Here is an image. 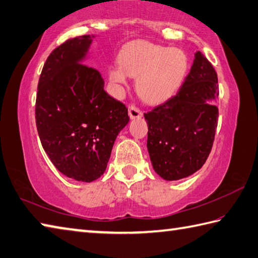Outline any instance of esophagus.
Instances as JSON below:
<instances>
[{
  "label": "esophagus",
  "instance_id": "obj_1",
  "mask_svg": "<svg viewBox=\"0 0 258 258\" xmlns=\"http://www.w3.org/2000/svg\"><path fill=\"white\" fill-rule=\"evenodd\" d=\"M128 115L131 119H135V118H141L143 116L142 110L140 108L136 107L135 105H131L128 107Z\"/></svg>",
  "mask_w": 258,
  "mask_h": 258
}]
</instances>
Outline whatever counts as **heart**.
<instances>
[{
  "instance_id": "b5f03b06",
  "label": "heart",
  "mask_w": 258,
  "mask_h": 258,
  "mask_svg": "<svg viewBox=\"0 0 258 258\" xmlns=\"http://www.w3.org/2000/svg\"><path fill=\"white\" fill-rule=\"evenodd\" d=\"M118 63L108 68V79L116 88L127 85V76L136 78V89L144 102H168L182 86L189 70V57L179 48L146 41L133 42L118 54Z\"/></svg>"
}]
</instances>
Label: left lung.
<instances>
[{
	"mask_svg": "<svg viewBox=\"0 0 258 258\" xmlns=\"http://www.w3.org/2000/svg\"><path fill=\"white\" fill-rule=\"evenodd\" d=\"M219 95L217 73L200 51L174 97L145 113L153 169L168 181L194 174L206 162L215 140Z\"/></svg>",
	"mask_w": 258,
	"mask_h": 258,
	"instance_id": "obj_1",
	"label": "left lung"
}]
</instances>
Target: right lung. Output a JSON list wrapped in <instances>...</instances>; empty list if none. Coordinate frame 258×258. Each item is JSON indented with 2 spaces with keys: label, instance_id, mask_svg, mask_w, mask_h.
<instances>
[{
  "label": "right lung",
  "instance_id": "right-lung-1",
  "mask_svg": "<svg viewBox=\"0 0 258 258\" xmlns=\"http://www.w3.org/2000/svg\"><path fill=\"white\" fill-rule=\"evenodd\" d=\"M94 35L69 39L50 53L39 78L35 123L53 165L68 178L92 182L102 175L126 106L104 90L97 69L85 64Z\"/></svg>",
  "mask_w": 258,
  "mask_h": 258
}]
</instances>
